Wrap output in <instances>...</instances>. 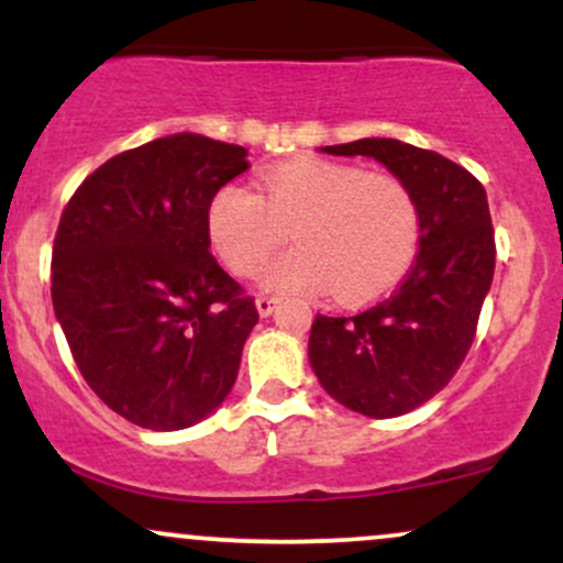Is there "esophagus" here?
Listing matches in <instances>:
<instances>
[{"mask_svg": "<svg viewBox=\"0 0 563 563\" xmlns=\"http://www.w3.org/2000/svg\"><path fill=\"white\" fill-rule=\"evenodd\" d=\"M275 299L273 296H256V312L262 314V318H269V314H273V309H275Z\"/></svg>", "mask_w": 563, "mask_h": 563, "instance_id": "34e87169", "label": "esophagus"}]
</instances>
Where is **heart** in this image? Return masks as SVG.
<instances>
[{
	"label": "heart",
	"mask_w": 563,
	"mask_h": 563,
	"mask_svg": "<svg viewBox=\"0 0 563 563\" xmlns=\"http://www.w3.org/2000/svg\"><path fill=\"white\" fill-rule=\"evenodd\" d=\"M260 185L262 196L224 185L209 203L211 249L230 273H256L290 232L299 249L264 267V288L331 290L365 303L397 286L416 260L421 211L397 177L301 156L269 166Z\"/></svg>",
	"instance_id": "heart-1"
}]
</instances>
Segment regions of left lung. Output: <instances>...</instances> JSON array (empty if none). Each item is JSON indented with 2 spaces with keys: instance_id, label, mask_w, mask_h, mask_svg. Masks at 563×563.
I'll return each mask as SVG.
<instances>
[{
  "instance_id": "1",
  "label": "left lung",
  "mask_w": 563,
  "mask_h": 563,
  "mask_svg": "<svg viewBox=\"0 0 563 563\" xmlns=\"http://www.w3.org/2000/svg\"><path fill=\"white\" fill-rule=\"evenodd\" d=\"M322 151L376 158L421 211V251L402 286L352 318L318 314L309 333V363L335 402L367 418L405 416L450 384L474 341L495 275L487 192L463 166L399 140Z\"/></svg>"
}]
</instances>
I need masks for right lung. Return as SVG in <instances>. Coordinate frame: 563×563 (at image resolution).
<instances>
[{"label":"right lung","mask_w":563,"mask_h":563,"mask_svg":"<svg viewBox=\"0 0 563 563\" xmlns=\"http://www.w3.org/2000/svg\"><path fill=\"white\" fill-rule=\"evenodd\" d=\"M245 153L192 132L145 142L89 174L60 217L55 318L89 389L142 429L211 416L260 322L209 249V203Z\"/></svg>","instance_id":"obj_1"}]
</instances>
